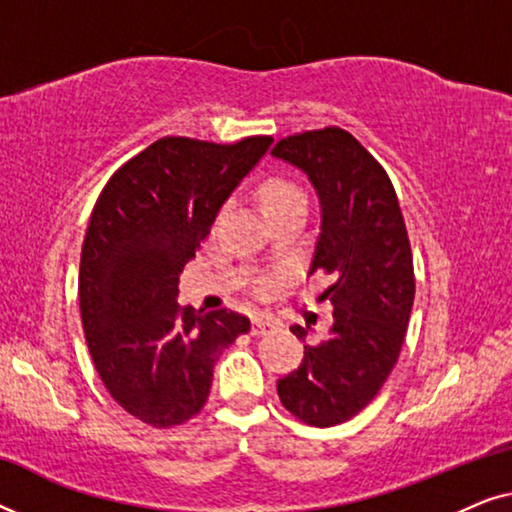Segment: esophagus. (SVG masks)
I'll use <instances>...</instances> for the list:
<instances>
[{
  "label": "esophagus",
  "instance_id": "34e87169",
  "mask_svg": "<svg viewBox=\"0 0 512 512\" xmlns=\"http://www.w3.org/2000/svg\"><path fill=\"white\" fill-rule=\"evenodd\" d=\"M279 324L272 317H265V314H258V317L251 319V335H268L275 331Z\"/></svg>",
  "mask_w": 512,
  "mask_h": 512
}]
</instances>
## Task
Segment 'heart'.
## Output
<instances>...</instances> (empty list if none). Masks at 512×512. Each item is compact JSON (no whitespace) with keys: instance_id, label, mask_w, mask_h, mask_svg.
<instances>
[{"instance_id":"b5f03b06","label":"heart","mask_w":512,"mask_h":512,"mask_svg":"<svg viewBox=\"0 0 512 512\" xmlns=\"http://www.w3.org/2000/svg\"><path fill=\"white\" fill-rule=\"evenodd\" d=\"M258 200H261L263 212L272 216L289 212L293 207H305L307 209V195L303 188H300L296 181L279 177V174H272V177H265L258 186Z\"/></svg>"}]
</instances>
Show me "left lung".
Here are the masks:
<instances>
[{"label":"left lung","mask_w":512,"mask_h":512,"mask_svg":"<svg viewBox=\"0 0 512 512\" xmlns=\"http://www.w3.org/2000/svg\"><path fill=\"white\" fill-rule=\"evenodd\" d=\"M272 156L310 177L321 202V233L310 272L333 284V326L305 345L300 366L277 382L279 401L300 422L335 426L366 408L394 370L415 300L408 230L384 167L342 128L279 139ZM305 342L303 326H291Z\"/></svg>","instance_id":"1"}]
</instances>
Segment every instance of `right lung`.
<instances>
[{"instance_id":"add662e5","label":"right lung","mask_w":512,"mask_h":512,"mask_svg":"<svg viewBox=\"0 0 512 512\" xmlns=\"http://www.w3.org/2000/svg\"><path fill=\"white\" fill-rule=\"evenodd\" d=\"M272 137L235 144L163 137L102 188L81 249L79 303L97 375L139 422L170 429L198 415L214 363L249 319L179 307V275Z\"/></svg>"}]
</instances>
